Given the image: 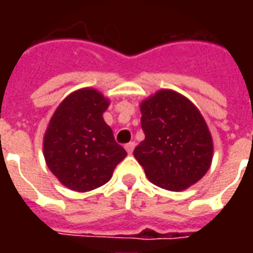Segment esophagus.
I'll list each match as a JSON object with an SVG mask.
<instances>
[{
	"label": "esophagus",
	"mask_w": 253,
	"mask_h": 253,
	"mask_svg": "<svg viewBox=\"0 0 253 253\" xmlns=\"http://www.w3.org/2000/svg\"><path fill=\"white\" fill-rule=\"evenodd\" d=\"M126 150H127V153L128 154H131L132 153V150H134V148H135V142H128L126 143Z\"/></svg>",
	"instance_id": "34e87169"
}]
</instances>
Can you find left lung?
<instances>
[{
	"label": "left lung",
	"instance_id": "8db88e82",
	"mask_svg": "<svg viewBox=\"0 0 253 253\" xmlns=\"http://www.w3.org/2000/svg\"><path fill=\"white\" fill-rule=\"evenodd\" d=\"M145 139L134 149L148 179L183 191L205 176L212 160V139L199 110L183 94L163 89L141 103Z\"/></svg>",
	"mask_w": 253,
	"mask_h": 253
}]
</instances>
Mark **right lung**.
Here are the masks:
<instances>
[{
  "label": "right lung",
  "mask_w": 253,
  "mask_h": 253,
  "mask_svg": "<svg viewBox=\"0 0 253 253\" xmlns=\"http://www.w3.org/2000/svg\"><path fill=\"white\" fill-rule=\"evenodd\" d=\"M108 105V99L96 89H78L50 119L43 154L50 170L70 190L86 192L103 186L127 156L103 119Z\"/></svg>",
  "instance_id": "1"
}]
</instances>
